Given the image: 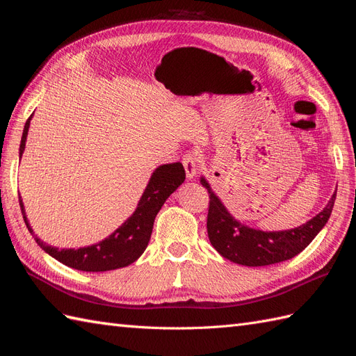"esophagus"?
Masks as SVG:
<instances>
[{
	"instance_id": "obj_1",
	"label": "esophagus",
	"mask_w": 356,
	"mask_h": 356,
	"mask_svg": "<svg viewBox=\"0 0 356 356\" xmlns=\"http://www.w3.org/2000/svg\"><path fill=\"white\" fill-rule=\"evenodd\" d=\"M182 165H184L187 178L191 179L199 172V159H197V154L187 153L184 157H182Z\"/></svg>"
}]
</instances>
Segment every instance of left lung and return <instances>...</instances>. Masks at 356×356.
Masks as SVG:
<instances>
[{
	"instance_id": "left-lung-1",
	"label": "left lung",
	"mask_w": 356,
	"mask_h": 356,
	"mask_svg": "<svg viewBox=\"0 0 356 356\" xmlns=\"http://www.w3.org/2000/svg\"><path fill=\"white\" fill-rule=\"evenodd\" d=\"M200 182L209 193L207 227L212 246L227 260L250 267L276 264L300 254L327 224L336 200V195H332L327 207L300 227L261 232L234 220L218 196H215L208 181L202 178Z\"/></svg>"
}]
</instances>
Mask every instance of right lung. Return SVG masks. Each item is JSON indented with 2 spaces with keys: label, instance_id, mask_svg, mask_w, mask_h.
I'll return each instance as SVG.
<instances>
[{
  "label": "right lung",
  "instance_id": "right-lung-1",
  "mask_svg": "<svg viewBox=\"0 0 356 356\" xmlns=\"http://www.w3.org/2000/svg\"><path fill=\"white\" fill-rule=\"evenodd\" d=\"M31 117L28 118L24 127L22 141H20L19 148L20 157H22L25 149ZM184 179L186 170L179 161L159 166L153 172L152 178H149L147 188L143 193V197L139 200L132 217H129L106 239L92 246L79 248V250H59V248H53L44 242H41L34 234V232H32L28 222L22 199H19V203L29 233L34 236L35 242L49 255L56 258L62 264L77 268V270L81 272H106L132 264L143 255L149 242V238H152L153 224L157 212L161 209L163 203L172 193L184 182Z\"/></svg>",
  "mask_w": 356,
  "mask_h": 356
}]
</instances>
